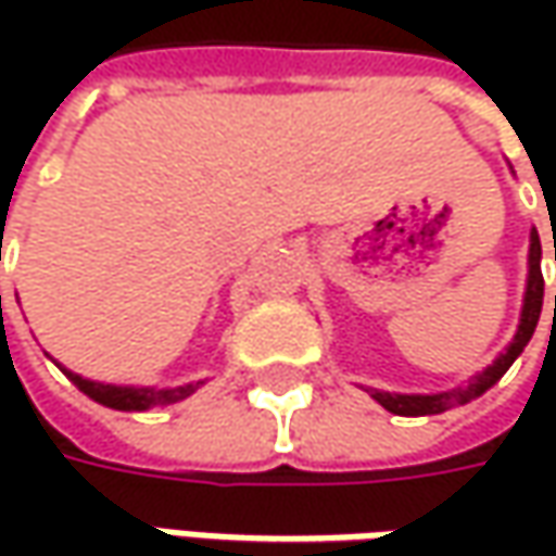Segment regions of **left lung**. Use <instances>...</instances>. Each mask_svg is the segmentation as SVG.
<instances>
[{
	"label": "left lung",
	"instance_id": "8db88e82",
	"mask_svg": "<svg viewBox=\"0 0 556 556\" xmlns=\"http://www.w3.org/2000/svg\"><path fill=\"white\" fill-rule=\"evenodd\" d=\"M0 253H2V235H0ZM0 318H2V296H0ZM61 371L67 374V380L74 383L79 393H86L92 402L114 408V412H148V408H161V405H173L182 402L198 390V383H185V387H144V383H104V380H92L83 374L67 371L61 362H54ZM203 383V380H201Z\"/></svg>",
	"mask_w": 556,
	"mask_h": 556
}]
</instances>
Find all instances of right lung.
I'll return each mask as SVG.
<instances>
[{
    "label": "right lung",
    "mask_w": 556,
    "mask_h": 556,
    "mask_svg": "<svg viewBox=\"0 0 556 556\" xmlns=\"http://www.w3.org/2000/svg\"><path fill=\"white\" fill-rule=\"evenodd\" d=\"M556 260V247H554ZM542 303H545V278H542V241L532 231L529 235V275H526V293H523V309H520V325L514 340L485 371H480L467 387H458L452 393H433V395H374L383 408H390L395 415L417 417V415H439L452 405H464L470 399L482 395L489 387H495L502 380V374L514 365V358L523 353V346L532 340L535 325L542 318ZM554 318H556V296H554Z\"/></svg>",
    "instance_id": "1"
}]
</instances>
